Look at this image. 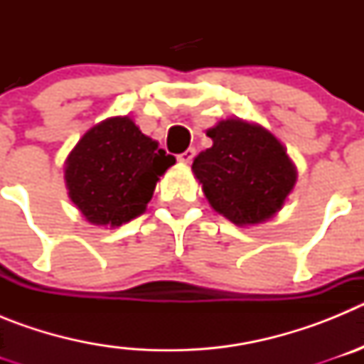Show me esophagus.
<instances>
[{"label":"esophagus","instance_id":"esophagus-1","mask_svg":"<svg viewBox=\"0 0 364 364\" xmlns=\"http://www.w3.org/2000/svg\"><path fill=\"white\" fill-rule=\"evenodd\" d=\"M195 154H197V151H195V147H189V149H186L184 153L178 154V162L182 164H191L193 159H195Z\"/></svg>","mask_w":364,"mask_h":364}]
</instances>
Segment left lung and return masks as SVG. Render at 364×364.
Masks as SVG:
<instances>
[{"label":"left lung","mask_w":364,"mask_h":364,"mask_svg":"<svg viewBox=\"0 0 364 364\" xmlns=\"http://www.w3.org/2000/svg\"><path fill=\"white\" fill-rule=\"evenodd\" d=\"M208 136L213 146L198 153L193 173L215 211L239 226L277 213L297 180L277 138L239 118L218 122Z\"/></svg>","instance_id":"left-lung-1"}]
</instances>
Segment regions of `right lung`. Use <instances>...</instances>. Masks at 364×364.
Returning a JSON list of instances; mask_svg holds the SVG:
<instances>
[{"mask_svg": "<svg viewBox=\"0 0 364 364\" xmlns=\"http://www.w3.org/2000/svg\"><path fill=\"white\" fill-rule=\"evenodd\" d=\"M69 197L98 226H122L146 211L159 176L173 154L142 134L127 117L109 118L87 131L67 159Z\"/></svg>", "mask_w": 364, "mask_h": 364, "instance_id": "right-lung-1", "label": "right lung"}]
</instances>
